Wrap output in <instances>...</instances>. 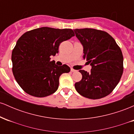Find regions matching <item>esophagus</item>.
I'll return each instance as SVG.
<instances>
[{
	"label": "esophagus",
	"mask_w": 134,
	"mask_h": 134,
	"mask_svg": "<svg viewBox=\"0 0 134 134\" xmlns=\"http://www.w3.org/2000/svg\"><path fill=\"white\" fill-rule=\"evenodd\" d=\"M70 71H71L72 72H76L77 70H74V69L71 68V69H70Z\"/></svg>",
	"instance_id": "obj_1"
}]
</instances>
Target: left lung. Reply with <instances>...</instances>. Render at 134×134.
I'll use <instances>...</instances> for the list:
<instances>
[{
    "mask_svg": "<svg viewBox=\"0 0 134 134\" xmlns=\"http://www.w3.org/2000/svg\"><path fill=\"white\" fill-rule=\"evenodd\" d=\"M83 46V58L92 66L91 72L80 70L82 79L75 84L80 94L92 99H100L113 91L124 71L120 48L107 32L92 28L74 30Z\"/></svg>",
    "mask_w": 134,
    "mask_h": 134,
    "instance_id": "8db88e82",
    "label": "left lung"
}]
</instances>
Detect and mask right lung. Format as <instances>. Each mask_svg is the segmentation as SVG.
Instances as JSON below:
<instances>
[{
    "label": "right lung",
    "mask_w": 134,
    "mask_h": 134,
    "mask_svg": "<svg viewBox=\"0 0 134 134\" xmlns=\"http://www.w3.org/2000/svg\"><path fill=\"white\" fill-rule=\"evenodd\" d=\"M75 35L71 29L48 27L26 32L19 38L12 52L13 72L15 79L26 93L43 98L54 93L59 77L70 69L58 66L50 56L58 53L60 44Z\"/></svg>",
    "instance_id": "add662e5"
}]
</instances>
